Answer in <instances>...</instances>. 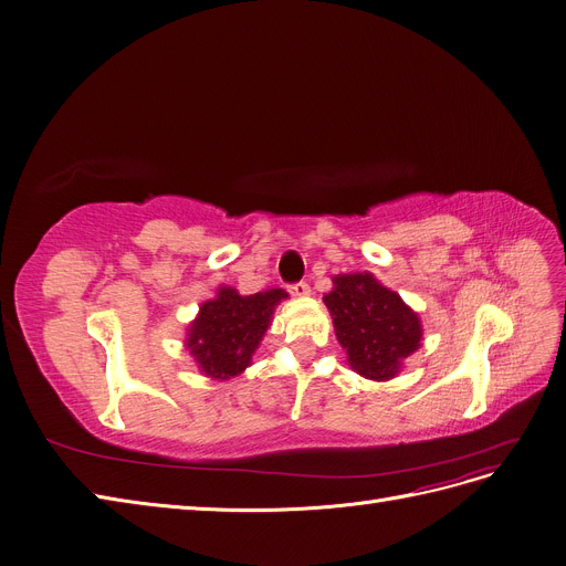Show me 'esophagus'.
Listing matches in <instances>:
<instances>
[{"label": "esophagus", "instance_id": "1", "mask_svg": "<svg viewBox=\"0 0 566 566\" xmlns=\"http://www.w3.org/2000/svg\"><path fill=\"white\" fill-rule=\"evenodd\" d=\"M289 291L295 295V298H305V295L312 293V289H310L307 282H295V284L289 286Z\"/></svg>", "mask_w": 566, "mask_h": 566}]
</instances>
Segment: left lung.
<instances>
[{
  "mask_svg": "<svg viewBox=\"0 0 566 566\" xmlns=\"http://www.w3.org/2000/svg\"><path fill=\"white\" fill-rule=\"evenodd\" d=\"M323 303L333 314L350 369L369 380L395 378L408 355L420 348V316L371 273L335 275Z\"/></svg>",
  "mask_w": 566,
  "mask_h": 566,
  "instance_id": "left-lung-1",
  "label": "left lung"
}]
</instances>
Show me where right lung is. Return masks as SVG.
Returning a JSON list of instances; mask_svg holds the SVG:
<instances>
[{
  "instance_id": "right-lung-1",
  "label": "right lung",
  "mask_w": 566,
  "mask_h": 566,
  "mask_svg": "<svg viewBox=\"0 0 566 566\" xmlns=\"http://www.w3.org/2000/svg\"><path fill=\"white\" fill-rule=\"evenodd\" d=\"M284 298H289L284 289L241 295L231 286H220L216 298L199 307L188 328L186 348L199 371L218 380L243 374Z\"/></svg>"
}]
</instances>
